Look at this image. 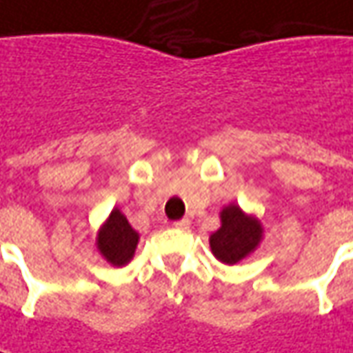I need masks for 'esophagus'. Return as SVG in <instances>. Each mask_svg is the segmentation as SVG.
<instances>
[{
  "instance_id": "esophagus-1",
  "label": "esophagus",
  "mask_w": 353,
  "mask_h": 353,
  "mask_svg": "<svg viewBox=\"0 0 353 353\" xmlns=\"http://www.w3.org/2000/svg\"><path fill=\"white\" fill-rule=\"evenodd\" d=\"M174 227L181 228V230H188V228H190V221H188V219H181V221L174 223Z\"/></svg>"
}]
</instances>
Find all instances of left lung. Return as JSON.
<instances>
[{"label": "left lung", "instance_id": "8db88e82", "mask_svg": "<svg viewBox=\"0 0 353 353\" xmlns=\"http://www.w3.org/2000/svg\"><path fill=\"white\" fill-rule=\"evenodd\" d=\"M263 238V227L254 215L230 203L221 211V228L209 236L211 252L221 263L234 265L255 252Z\"/></svg>", "mask_w": 353, "mask_h": 353}]
</instances>
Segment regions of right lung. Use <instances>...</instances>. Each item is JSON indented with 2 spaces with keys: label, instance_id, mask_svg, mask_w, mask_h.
Returning <instances> with one entry per match:
<instances>
[{
  "label": "right lung",
  "instance_id": "right-lung-1",
  "mask_svg": "<svg viewBox=\"0 0 353 353\" xmlns=\"http://www.w3.org/2000/svg\"><path fill=\"white\" fill-rule=\"evenodd\" d=\"M138 238L140 236L134 228L130 227L128 219L115 208L99 228L96 246L109 263L123 267L134 257Z\"/></svg>",
  "mask_w": 353,
  "mask_h": 353
}]
</instances>
